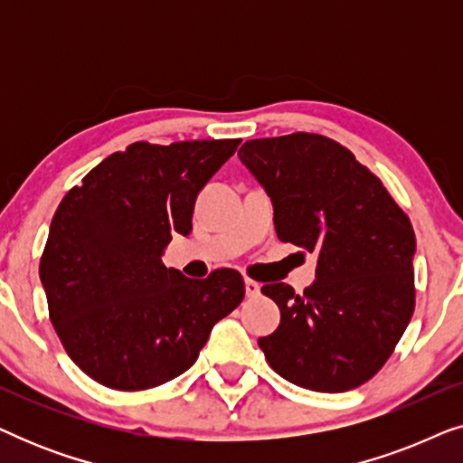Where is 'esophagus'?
I'll return each mask as SVG.
<instances>
[{"label": "esophagus", "mask_w": 463, "mask_h": 463, "mask_svg": "<svg viewBox=\"0 0 463 463\" xmlns=\"http://www.w3.org/2000/svg\"><path fill=\"white\" fill-rule=\"evenodd\" d=\"M244 288H246V297H250V299H255V297H259V293H261V284L250 280V278H246L244 280Z\"/></svg>", "instance_id": "1"}]
</instances>
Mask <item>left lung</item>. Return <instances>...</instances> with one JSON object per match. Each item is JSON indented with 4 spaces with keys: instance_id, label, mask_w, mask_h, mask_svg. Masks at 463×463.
Instances as JSON below:
<instances>
[{
    "instance_id": "1",
    "label": "left lung",
    "mask_w": 463,
    "mask_h": 463,
    "mask_svg": "<svg viewBox=\"0 0 463 463\" xmlns=\"http://www.w3.org/2000/svg\"><path fill=\"white\" fill-rule=\"evenodd\" d=\"M238 156L271 198L278 238L318 255L303 295L284 282L261 288L280 307V326L259 339L265 360L299 388H358L413 316V225L383 183L328 137L255 138Z\"/></svg>"
}]
</instances>
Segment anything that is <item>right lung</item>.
Segmentation results:
<instances>
[{
    "label": "right lung",
    "mask_w": 463,
    "mask_h": 463,
    "mask_svg": "<svg viewBox=\"0 0 463 463\" xmlns=\"http://www.w3.org/2000/svg\"><path fill=\"white\" fill-rule=\"evenodd\" d=\"M238 145L132 143L61 200L40 278L62 347L94 382L137 392L179 377L242 303L236 269L194 280L162 263L175 233L192 232L195 195Z\"/></svg>",
    "instance_id": "1"
}]
</instances>
